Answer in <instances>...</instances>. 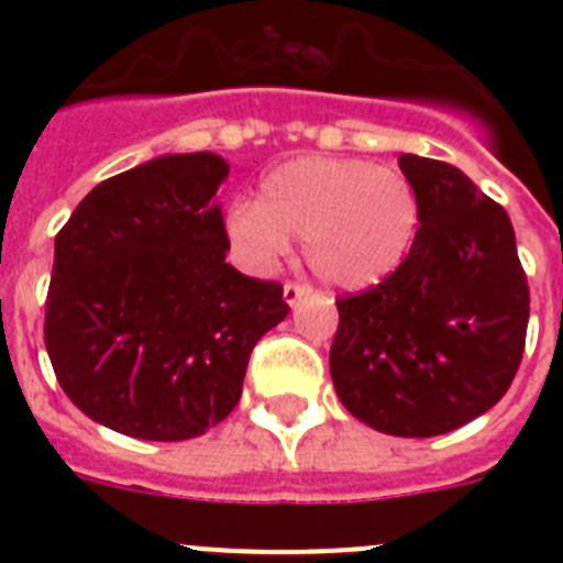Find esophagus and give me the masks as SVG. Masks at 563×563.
I'll return each instance as SVG.
<instances>
[{
	"label": "esophagus",
	"instance_id": "obj_1",
	"mask_svg": "<svg viewBox=\"0 0 563 563\" xmlns=\"http://www.w3.org/2000/svg\"><path fill=\"white\" fill-rule=\"evenodd\" d=\"M312 287L310 285H301V282H287L285 285V301L287 305H298L301 298L310 296Z\"/></svg>",
	"mask_w": 563,
	"mask_h": 563
}]
</instances>
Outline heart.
<instances>
[{"label":"heart","instance_id":"heart-1","mask_svg":"<svg viewBox=\"0 0 563 563\" xmlns=\"http://www.w3.org/2000/svg\"><path fill=\"white\" fill-rule=\"evenodd\" d=\"M225 228L253 271H271L298 236L327 285L366 290L389 278L415 247L420 194L400 168L312 154L273 168L258 202H236Z\"/></svg>","mask_w":563,"mask_h":563}]
</instances>
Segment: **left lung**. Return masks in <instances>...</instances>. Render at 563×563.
<instances>
[{
    "mask_svg": "<svg viewBox=\"0 0 563 563\" xmlns=\"http://www.w3.org/2000/svg\"><path fill=\"white\" fill-rule=\"evenodd\" d=\"M420 194L411 253L338 305L330 372L352 417L437 437L505 397L525 352L530 287L505 208L451 163L400 154Z\"/></svg>",
    "mask_w": 563,
    "mask_h": 563,
    "instance_id": "1",
    "label": "left lung"
}]
</instances>
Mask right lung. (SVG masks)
Listing matches in <instances>:
<instances>
[{"label":"right lung","instance_id":"add662e5","mask_svg":"<svg viewBox=\"0 0 563 563\" xmlns=\"http://www.w3.org/2000/svg\"><path fill=\"white\" fill-rule=\"evenodd\" d=\"M228 163L168 154L96 186L56 236L44 346L64 395L126 437L177 442L225 420L285 287L239 273L217 188Z\"/></svg>","mask_w":563,"mask_h":563}]
</instances>
